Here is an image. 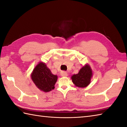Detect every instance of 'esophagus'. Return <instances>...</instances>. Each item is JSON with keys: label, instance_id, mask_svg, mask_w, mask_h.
Instances as JSON below:
<instances>
[{"label": "esophagus", "instance_id": "esophagus-1", "mask_svg": "<svg viewBox=\"0 0 127 127\" xmlns=\"http://www.w3.org/2000/svg\"><path fill=\"white\" fill-rule=\"evenodd\" d=\"M61 73V76H63V77H66V76H67V73L65 71H62Z\"/></svg>", "mask_w": 127, "mask_h": 127}]
</instances>
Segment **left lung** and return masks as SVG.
<instances>
[{"instance_id": "1", "label": "left lung", "mask_w": 127, "mask_h": 127, "mask_svg": "<svg viewBox=\"0 0 127 127\" xmlns=\"http://www.w3.org/2000/svg\"><path fill=\"white\" fill-rule=\"evenodd\" d=\"M92 76V71L90 66L86 64L82 67L78 73L71 77L72 82L78 87H86L90 84Z\"/></svg>"}]
</instances>
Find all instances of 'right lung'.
<instances>
[{
    "instance_id": "obj_1",
    "label": "right lung",
    "mask_w": 127,
    "mask_h": 127,
    "mask_svg": "<svg viewBox=\"0 0 127 127\" xmlns=\"http://www.w3.org/2000/svg\"><path fill=\"white\" fill-rule=\"evenodd\" d=\"M31 76L36 87L45 92L54 89L57 80V76L52 74L43 63H40L35 67Z\"/></svg>"
}]
</instances>
